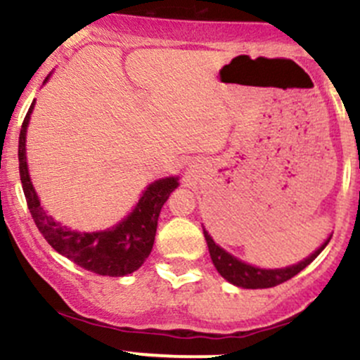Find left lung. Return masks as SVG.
<instances>
[{"mask_svg": "<svg viewBox=\"0 0 360 360\" xmlns=\"http://www.w3.org/2000/svg\"><path fill=\"white\" fill-rule=\"evenodd\" d=\"M204 236H205V241H207L212 264H214V267L217 269V272H219L228 282L238 285V288H245V289L274 288V285H278V284H282V282L289 281V278L297 276L302 269L308 267L311 262L320 255V253L323 252V248H325L330 241V238H328V240H326L325 243H323L320 248L313 253V255L306 258V260L300 262L297 265H292V267H285V269L265 270V269L252 267V265L245 264V262L238 260V258L229 255V253L224 252L221 246H217L216 243H214V240L209 236L205 229H204Z\"/></svg>", "mask_w": 360, "mask_h": 360, "instance_id": "8db88e82", "label": "left lung"}]
</instances>
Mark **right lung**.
Instances as JSON below:
<instances>
[{
  "label": "right lung",
  "mask_w": 360,
  "mask_h": 360,
  "mask_svg": "<svg viewBox=\"0 0 360 360\" xmlns=\"http://www.w3.org/2000/svg\"><path fill=\"white\" fill-rule=\"evenodd\" d=\"M34 103L28 108L22 124V131H20L18 163L23 193H25L28 211L32 214L35 226L56 252L70 258L71 262H75L84 270L108 277H122L132 274L144 264V260L151 253L161 207L167 202L169 193L175 191L179 181L169 176V179L158 180L149 185L131 216H127V219L117 224L110 231H70L68 228L56 223L40 207L39 197L34 191L30 176H28L25 134Z\"/></svg>",
  "instance_id": "1"
}]
</instances>
